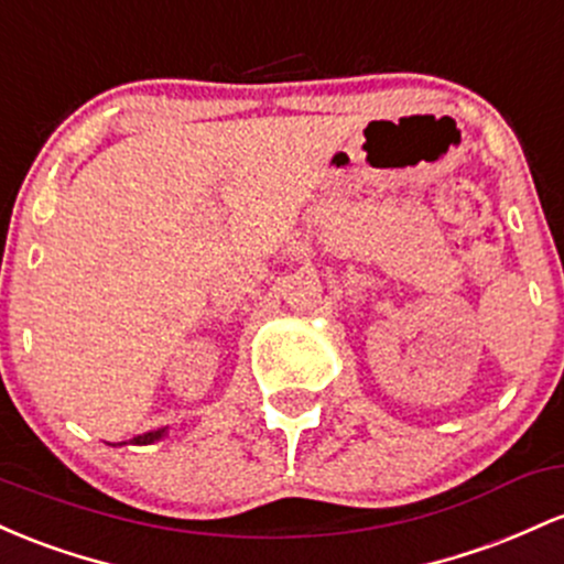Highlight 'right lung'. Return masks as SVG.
<instances>
[{
	"mask_svg": "<svg viewBox=\"0 0 564 564\" xmlns=\"http://www.w3.org/2000/svg\"><path fill=\"white\" fill-rule=\"evenodd\" d=\"M162 434H164V429H156V432H145V434H138V436H132V442H135V445H145V442H154V440H160Z\"/></svg>",
	"mask_w": 564,
	"mask_h": 564,
	"instance_id": "add662e5",
	"label": "right lung"
}]
</instances>
